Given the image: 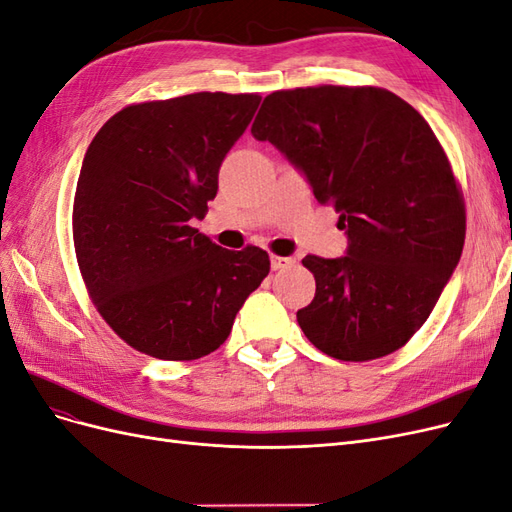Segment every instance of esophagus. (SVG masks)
I'll list each match as a JSON object with an SVG mask.
<instances>
[{"mask_svg":"<svg viewBox=\"0 0 512 512\" xmlns=\"http://www.w3.org/2000/svg\"><path fill=\"white\" fill-rule=\"evenodd\" d=\"M292 265H294V258L271 254V269H273V271H282V269H288V267H292Z\"/></svg>","mask_w":512,"mask_h":512,"instance_id":"34e87169","label":"esophagus"}]
</instances>
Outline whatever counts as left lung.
I'll use <instances>...</instances> for the list:
<instances>
[{
  "mask_svg": "<svg viewBox=\"0 0 512 512\" xmlns=\"http://www.w3.org/2000/svg\"><path fill=\"white\" fill-rule=\"evenodd\" d=\"M333 205L346 256H305L316 297L305 337L339 361L380 359L423 327L466 239L451 164L421 113L380 87L273 91L252 123Z\"/></svg>",
  "mask_w": 512,
  "mask_h": 512,
  "instance_id": "obj_1",
  "label": "left lung"
}]
</instances>
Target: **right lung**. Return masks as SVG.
<instances>
[{"label": "right lung", "mask_w": 512, "mask_h": 512, "mask_svg": "<svg viewBox=\"0 0 512 512\" xmlns=\"http://www.w3.org/2000/svg\"><path fill=\"white\" fill-rule=\"evenodd\" d=\"M260 100L200 91L132 104L85 153L72 211L76 260L100 316L138 352L194 361L218 350L269 275L265 250H224L190 226L205 218L226 153Z\"/></svg>", "instance_id": "add662e5"}]
</instances>
